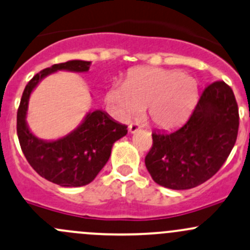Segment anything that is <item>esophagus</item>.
I'll list each match as a JSON object with an SVG mask.
<instances>
[{
  "mask_svg": "<svg viewBox=\"0 0 250 250\" xmlns=\"http://www.w3.org/2000/svg\"><path fill=\"white\" fill-rule=\"evenodd\" d=\"M140 128H141V127L138 125V123H132V125H129V127H128V129H129V133L134 134V133L138 132V130L140 129Z\"/></svg>",
  "mask_w": 250,
  "mask_h": 250,
  "instance_id": "esophagus-1",
  "label": "esophagus"
}]
</instances>
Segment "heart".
<instances>
[{"instance_id": "b5f03b06", "label": "heart", "mask_w": 250, "mask_h": 250, "mask_svg": "<svg viewBox=\"0 0 250 250\" xmlns=\"http://www.w3.org/2000/svg\"><path fill=\"white\" fill-rule=\"evenodd\" d=\"M107 102L122 120L139 116L147 107L152 123L170 129L186 120L198 101V83L180 70L138 68L125 83L112 86Z\"/></svg>"}]
</instances>
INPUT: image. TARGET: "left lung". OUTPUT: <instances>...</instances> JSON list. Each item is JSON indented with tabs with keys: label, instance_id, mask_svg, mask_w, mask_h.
I'll return each instance as SVG.
<instances>
[{
	"label": "left lung",
	"instance_id": "8db88e82",
	"mask_svg": "<svg viewBox=\"0 0 250 250\" xmlns=\"http://www.w3.org/2000/svg\"><path fill=\"white\" fill-rule=\"evenodd\" d=\"M238 107L224 81L207 85L185 125L170 132L154 130L145 158L159 186L183 190L200 186L222 167L235 146Z\"/></svg>",
	"mask_w": 250,
	"mask_h": 250
}]
</instances>
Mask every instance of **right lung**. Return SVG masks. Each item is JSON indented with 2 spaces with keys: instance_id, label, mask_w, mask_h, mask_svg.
Segmentation results:
<instances>
[{
  "instance_id": "right-lung-1",
  "label": "right lung",
  "mask_w": 250,
  "mask_h": 250,
  "mask_svg": "<svg viewBox=\"0 0 250 250\" xmlns=\"http://www.w3.org/2000/svg\"><path fill=\"white\" fill-rule=\"evenodd\" d=\"M90 67V61L70 60L45 68L26 85L18 109L17 132L26 159L42 177L61 187L91 183L109 160L114 144L128 133L127 125L103 110H90L75 129L56 140L39 139L28 128L30 97L44 78L60 70L86 73Z\"/></svg>"
}]
</instances>
